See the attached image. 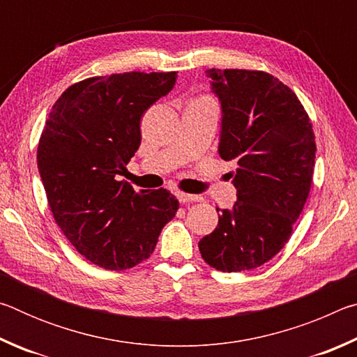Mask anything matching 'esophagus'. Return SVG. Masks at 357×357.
<instances>
[{
	"label": "esophagus",
	"instance_id": "esophagus-1",
	"mask_svg": "<svg viewBox=\"0 0 357 357\" xmlns=\"http://www.w3.org/2000/svg\"><path fill=\"white\" fill-rule=\"evenodd\" d=\"M178 200H179L181 203H192V202H200L202 198L198 197V195H190V193L179 192V193H178Z\"/></svg>",
	"mask_w": 357,
	"mask_h": 357
}]
</instances>
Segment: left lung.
<instances>
[{"instance_id":"8db88e82","label":"left lung","mask_w":357,"mask_h":357,"mask_svg":"<svg viewBox=\"0 0 357 357\" xmlns=\"http://www.w3.org/2000/svg\"><path fill=\"white\" fill-rule=\"evenodd\" d=\"M206 77L222 112L217 151L236 162V203L215 208L219 223L198 249L217 271L241 273L269 261L291 236L310 192L315 135L299 99L275 77L244 69Z\"/></svg>"}]
</instances>
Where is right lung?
Wrapping results in <instances>:
<instances>
[{
  "instance_id": "right-lung-1",
  "label": "right lung",
  "mask_w": 357,
  "mask_h": 357,
  "mask_svg": "<svg viewBox=\"0 0 357 357\" xmlns=\"http://www.w3.org/2000/svg\"><path fill=\"white\" fill-rule=\"evenodd\" d=\"M176 78L126 72L72 84L40 135L38 168L53 217L77 252L104 269L144 261L179 208L167 189L135 192L121 179L140 146L143 113Z\"/></svg>"
}]
</instances>
